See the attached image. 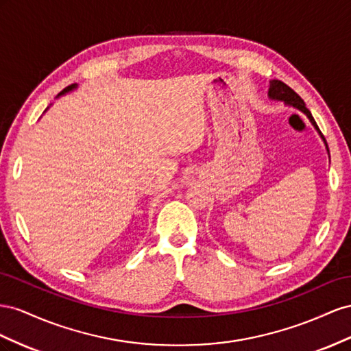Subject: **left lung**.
Segmentation results:
<instances>
[{
	"label": "left lung",
	"instance_id": "left-lung-1",
	"mask_svg": "<svg viewBox=\"0 0 351 351\" xmlns=\"http://www.w3.org/2000/svg\"><path fill=\"white\" fill-rule=\"evenodd\" d=\"M267 95H269L270 99H278V101H284L287 106H291V107L300 110V112H302V113H304V114L308 117L310 122H312V125L315 126L316 131L319 132L320 138L324 139V143H325V145H326V152L329 153L328 144H326V141H325V136L322 135V132L319 131V128H317V125H316V122H315V119H313L312 113H310V110L306 107L304 101H303L302 98H300V95H298L295 91H293V89L289 88L288 85H285L284 82L276 81V79H274V81H270V86H269Z\"/></svg>",
	"mask_w": 351,
	"mask_h": 351
}]
</instances>
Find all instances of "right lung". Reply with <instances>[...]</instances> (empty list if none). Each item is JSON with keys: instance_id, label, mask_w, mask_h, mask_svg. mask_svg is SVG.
I'll return each instance as SVG.
<instances>
[{"instance_id": "1", "label": "right lung", "mask_w": 351, "mask_h": 351, "mask_svg": "<svg viewBox=\"0 0 351 351\" xmlns=\"http://www.w3.org/2000/svg\"><path fill=\"white\" fill-rule=\"evenodd\" d=\"M75 88H77V85H76V84H72V85H69V86H67V88H64V89H63V91H62V93H60V94H58L57 97H60V95H64V94H66V93H69V91H73V89H75Z\"/></svg>"}]
</instances>
